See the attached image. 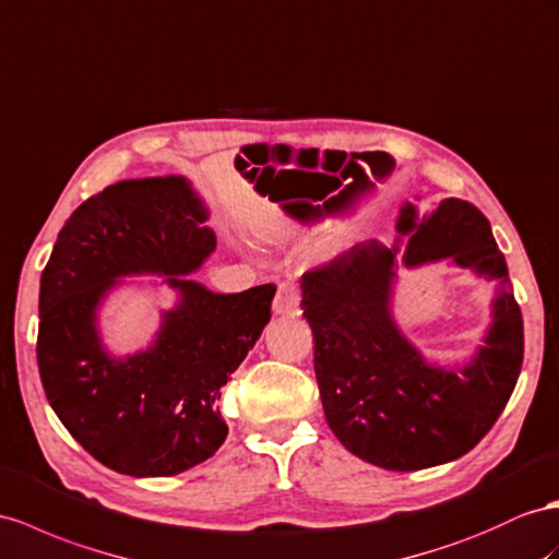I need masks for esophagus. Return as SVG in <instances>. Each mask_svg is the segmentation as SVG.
Listing matches in <instances>:
<instances>
[{"label":"esophagus","instance_id":"esophagus-1","mask_svg":"<svg viewBox=\"0 0 559 559\" xmlns=\"http://www.w3.org/2000/svg\"><path fill=\"white\" fill-rule=\"evenodd\" d=\"M299 299H302V295H299V285L293 281H283L278 285L276 297H274V309H276V313L293 317V313L299 311Z\"/></svg>","mask_w":559,"mask_h":559}]
</instances>
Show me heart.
Masks as SVG:
<instances>
[{"mask_svg":"<svg viewBox=\"0 0 559 559\" xmlns=\"http://www.w3.org/2000/svg\"><path fill=\"white\" fill-rule=\"evenodd\" d=\"M342 238H345V226H333V228H328V231L313 242V252L317 254H328V252H333L340 242H342Z\"/></svg>","mask_w":559,"mask_h":559,"instance_id":"heart-1","label":"heart"}]
</instances>
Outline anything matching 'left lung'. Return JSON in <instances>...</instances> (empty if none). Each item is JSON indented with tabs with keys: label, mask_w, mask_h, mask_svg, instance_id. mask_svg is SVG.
<instances>
[{
	"label": "left lung",
	"mask_w": 559,
	"mask_h": 559,
	"mask_svg": "<svg viewBox=\"0 0 559 559\" xmlns=\"http://www.w3.org/2000/svg\"><path fill=\"white\" fill-rule=\"evenodd\" d=\"M396 228L406 236L404 250L368 240L307 271L302 309L333 435L366 463L411 472L455 461L493 427L520 378L524 325L506 290V257L475 205L447 198L425 217L406 205ZM447 255L504 285L485 347L463 369L427 365L389 311L399 261L419 265Z\"/></svg>",
	"instance_id": "1"
}]
</instances>
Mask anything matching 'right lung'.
Returning <instances> with one entry per match:
<instances>
[{
	"label": "right lung",
	"mask_w": 559,
	"mask_h": 559,
	"mask_svg": "<svg viewBox=\"0 0 559 559\" xmlns=\"http://www.w3.org/2000/svg\"><path fill=\"white\" fill-rule=\"evenodd\" d=\"M183 177L108 186L70 214L39 281L37 366L56 416L98 463L171 477L214 455L228 427L222 388L271 319L276 285L219 295L183 278L217 248ZM160 273L180 293L156 345L112 360L95 311L117 278Z\"/></svg>",
	"instance_id": "1"
}]
</instances>
